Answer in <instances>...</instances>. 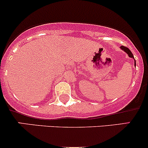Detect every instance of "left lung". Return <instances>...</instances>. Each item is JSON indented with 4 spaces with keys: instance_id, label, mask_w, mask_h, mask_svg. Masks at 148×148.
<instances>
[{
    "instance_id": "left-lung-1",
    "label": "left lung",
    "mask_w": 148,
    "mask_h": 148,
    "mask_svg": "<svg viewBox=\"0 0 148 148\" xmlns=\"http://www.w3.org/2000/svg\"><path fill=\"white\" fill-rule=\"evenodd\" d=\"M120 49H122L123 51H125V53L128 55V56H129L130 58H132V59H134V60H135V58H134L133 54H132V53L131 52V51L128 48L125 47V46H121ZM135 66H136V62H135Z\"/></svg>"
}]
</instances>
